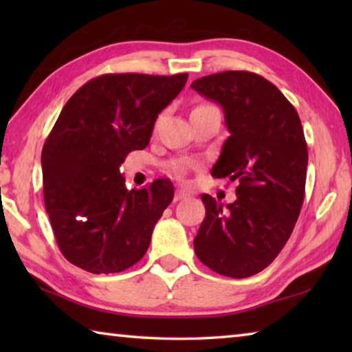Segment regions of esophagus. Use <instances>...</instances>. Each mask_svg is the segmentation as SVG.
I'll list each match as a JSON object with an SVG mask.
<instances>
[{
    "mask_svg": "<svg viewBox=\"0 0 352 352\" xmlns=\"http://www.w3.org/2000/svg\"><path fill=\"white\" fill-rule=\"evenodd\" d=\"M188 197H189V194L186 192V190L177 189V192H175V195H174V200L178 201V200H184V199H188Z\"/></svg>",
    "mask_w": 352,
    "mask_h": 352,
    "instance_id": "obj_1",
    "label": "esophagus"
}]
</instances>
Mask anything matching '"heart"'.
I'll return each instance as SVG.
<instances>
[{
  "instance_id": "obj_1",
  "label": "heart",
  "mask_w": 352,
  "mask_h": 352,
  "mask_svg": "<svg viewBox=\"0 0 352 352\" xmlns=\"http://www.w3.org/2000/svg\"><path fill=\"white\" fill-rule=\"evenodd\" d=\"M201 107V105H199ZM189 163L184 162V160H177V162H170L168 164V172L177 178H184L188 174Z\"/></svg>"
}]
</instances>
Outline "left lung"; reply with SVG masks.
I'll list each match as a JSON object with an SVG mask.
<instances>
[{
  "instance_id": "1",
  "label": "left lung",
  "mask_w": 352,
  "mask_h": 352,
  "mask_svg": "<svg viewBox=\"0 0 352 352\" xmlns=\"http://www.w3.org/2000/svg\"><path fill=\"white\" fill-rule=\"evenodd\" d=\"M190 88L222 105L230 132L211 175L239 182L226 206L201 195L206 216L195 254L219 275L253 276L281 252L305 201L307 144L300 116L272 82L250 71L200 77Z\"/></svg>"
}]
</instances>
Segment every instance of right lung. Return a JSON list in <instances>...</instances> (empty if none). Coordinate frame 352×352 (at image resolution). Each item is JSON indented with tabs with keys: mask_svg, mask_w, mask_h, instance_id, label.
Here are the masks:
<instances>
[{
	"mask_svg": "<svg viewBox=\"0 0 352 352\" xmlns=\"http://www.w3.org/2000/svg\"><path fill=\"white\" fill-rule=\"evenodd\" d=\"M186 80V73L104 74L65 104L41 151V172L52 231L71 264L109 275L146 254L174 186L158 178L129 190L119 166L148 144L158 115Z\"/></svg>",
	"mask_w": 352,
	"mask_h": 352,
	"instance_id": "right-lung-1",
	"label": "right lung"
}]
</instances>
